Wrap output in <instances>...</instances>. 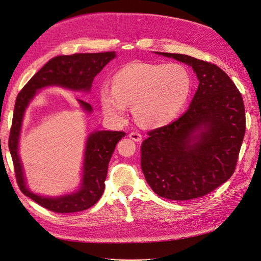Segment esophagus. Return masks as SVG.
Here are the masks:
<instances>
[{"instance_id":"esophagus-1","label":"esophagus","mask_w":261,"mask_h":261,"mask_svg":"<svg viewBox=\"0 0 261 261\" xmlns=\"http://www.w3.org/2000/svg\"><path fill=\"white\" fill-rule=\"evenodd\" d=\"M129 137H130V139H132L133 141H136V142H140V141L142 140L141 133H140V132H138V131H133V132H131V133L129 134Z\"/></svg>"}]
</instances>
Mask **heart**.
<instances>
[{
  "instance_id": "heart-1",
  "label": "heart",
  "mask_w": 261,
  "mask_h": 261,
  "mask_svg": "<svg viewBox=\"0 0 261 261\" xmlns=\"http://www.w3.org/2000/svg\"><path fill=\"white\" fill-rule=\"evenodd\" d=\"M113 89L103 87L100 100L104 113L116 121L125 117L133 104L137 120L146 127H160L174 120L185 108L192 77L179 63L130 62L113 76Z\"/></svg>"
}]
</instances>
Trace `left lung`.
Instances as JSON below:
<instances>
[{"label":"left lung","mask_w":261,"mask_h":261,"mask_svg":"<svg viewBox=\"0 0 261 261\" xmlns=\"http://www.w3.org/2000/svg\"><path fill=\"white\" fill-rule=\"evenodd\" d=\"M191 66L199 86L188 111L148 132L141 147L147 184L170 200L203 197L231 176L245 134V109L234 83L219 66L181 54L159 53Z\"/></svg>","instance_id":"obj_1"}]
</instances>
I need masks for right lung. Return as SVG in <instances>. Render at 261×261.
Returning a JSON list of instances; mask_svg holds the SVG:
<instances>
[{
	"label": "right lung",
	"mask_w": 261,
	"mask_h": 261,
	"mask_svg": "<svg viewBox=\"0 0 261 261\" xmlns=\"http://www.w3.org/2000/svg\"><path fill=\"white\" fill-rule=\"evenodd\" d=\"M115 57V51L57 56L48 61L17 95L8 140L17 184L23 195L56 213L65 214L85 211L99 201L105 188L104 181L116 144L125 133L122 131H94L90 133L85 148L81 188L71 195L58 198L38 196L25 186L23 169L18 155V142L25 109L34 98L36 90L47 86H59L76 91H89L96 74H99ZM79 102L85 112L91 113L92 108L89 103L82 100Z\"/></svg>",
	"instance_id": "obj_1"
}]
</instances>
